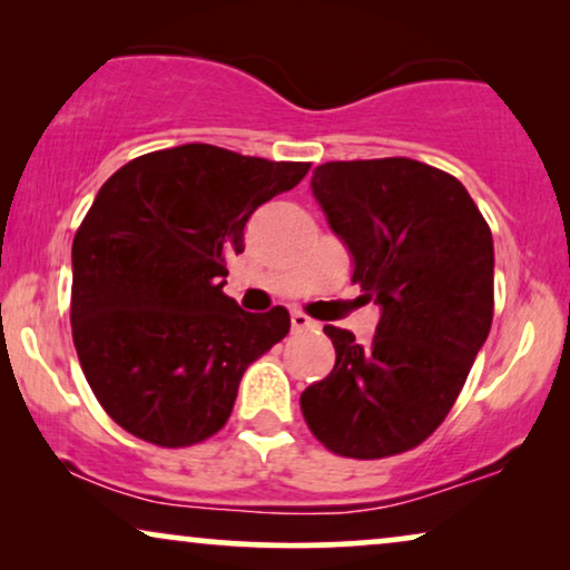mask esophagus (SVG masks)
Returning a JSON list of instances; mask_svg holds the SVG:
<instances>
[{"label": "esophagus", "mask_w": 570, "mask_h": 570, "mask_svg": "<svg viewBox=\"0 0 570 570\" xmlns=\"http://www.w3.org/2000/svg\"><path fill=\"white\" fill-rule=\"evenodd\" d=\"M291 322H293V330L295 332H314L316 326H318L314 318H308L306 314H303V311H293Z\"/></svg>", "instance_id": "34e87169"}]
</instances>
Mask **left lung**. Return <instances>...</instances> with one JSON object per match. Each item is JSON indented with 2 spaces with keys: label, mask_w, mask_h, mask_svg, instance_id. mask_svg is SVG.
Masks as SVG:
<instances>
[{
  "label": "left lung",
  "mask_w": 570,
  "mask_h": 570,
  "mask_svg": "<svg viewBox=\"0 0 570 570\" xmlns=\"http://www.w3.org/2000/svg\"><path fill=\"white\" fill-rule=\"evenodd\" d=\"M376 334L324 326L334 368L301 394L326 449L381 459L415 449L454 407L493 324V236L454 176L410 158L334 160L311 176Z\"/></svg>",
  "instance_id": "8db88e82"
}]
</instances>
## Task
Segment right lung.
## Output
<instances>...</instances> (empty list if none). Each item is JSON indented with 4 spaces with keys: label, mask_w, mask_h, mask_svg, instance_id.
<instances>
[{
    "label": "right lung",
    "mask_w": 570,
    "mask_h": 570,
    "mask_svg": "<svg viewBox=\"0 0 570 570\" xmlns=\"http://www.w3.org/2000/svg\"><path fill=\"white\" fill-rule=\"evenodd\" d=\"M311 163L189 142L121 166L72 244V337L100 407L166 449L228 423L244 371L291 332L275 306L248 314L223 293L256 207Z\"/></svg>",
    "instance_id": "add662e5"
}]
</instances>
